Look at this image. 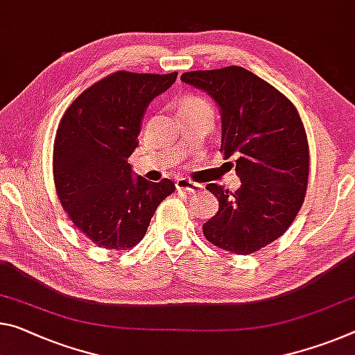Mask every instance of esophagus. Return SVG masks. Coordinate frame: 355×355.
Masks as SVG:
<instances>
[{"label":"esophagus","mask_w":355,"mask_h":355,"mask_svg":"<svg viewBox=\"0 0 355 355\" xmlns=\"http://www.w3.org/2000/svg\"><path fill=\"white\" fill-rule=\"evenodd\" d=\"M175 187L178 191H184V193H199L202 189V184L191 182L188 178H178Z\"/></svg>","instance_id":"obj_1"}]
</instances>
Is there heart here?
I'll use <instances>...</instances> for the list:
<instances>
[{
  "label": "heart",
  "instance_id": "obj_1",
  "mask_svg": "<svg viewBox=\"0 0 355 355\" xmlns=\"http://www.w3.org/2000/svg\"><path fill=\"white\" fill-rule=\"evenodd\" d=\"M182 105H208V103L204 98L189 96V98H184L182 103H180V107H182Z\"/></svg>",
  "mask_w": 355,
  "mask_h": 355
}]
</instances>
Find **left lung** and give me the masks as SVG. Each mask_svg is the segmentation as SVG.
I'll use <instances>...</instances> for the list:
<instances>
[{
    "mask_svg": "<svg viewBox=\"0 0 355 355\" xmlns=\"http://www.w3.org/2000/svg\"><path fill=\"white\" fill-rule=\"evenodd\" d=\"M182 80L215 99L221 110V153L235 157L241 187L207 189L219 200L204 224L218 248L251 254L279 239L305 199L309 148L295 105L261 77L240 66L184 72Z\"/></svg>",
    "mask_w": 355,
    "mask_h": 355,
    "instance_id": "left-lung-1",
    "label": "left lung"
}]
</instances>
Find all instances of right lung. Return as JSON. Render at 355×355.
Wrapping results in <instances>:
<instances>
[{
	"mask_svg": "<svg viewBox=\"0 0 355 355\" xmlns=\"http://www.w3.org/2000/svg\"><path fill=\"white\" fill-rule=\"evenodd\" d=\"M177 76L114 72L87 88L61 118L53 144L56 194L74 226L103 248L137 245L157 205L175 191L168 178H132L128 157L139 145L148 104Z\"/></svg>",
	"mask_w": 355,
	"mask_h": 355,
	"instance_id": "right-lung-1",
	"label": "right lung"
}]
</instances>
